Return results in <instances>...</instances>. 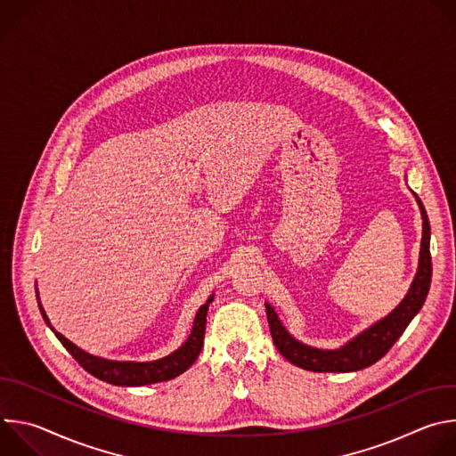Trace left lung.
I'll use <instances>...</instances> for the list:
<instances>
[{
	"instance_id": "1",
	"label": "left lung",
	"mask_w": 456,
	"mask_h": 456,
	"mask_svg": "<svg viewBox=\"0 0 456 456\" xmlns=\"http://www.w3.org/2000/svg\"><path fill=\"white\" fill-rule=\"evenodd\" d=\"M415 194V192H413ZM417 204L422 215V241H420V257L415 280L406 294V297L380 321L373 322L370 329L361 332L357 338L343 345L336 350H319L294 339L287 329L278 319L274 308L265 303L269 329L273 334V341L280 354L290 361L294 366H299L308 371H357L371 366L380 357L387 354V350L395 345V341L403 336L411 319L422 308L426 296L429 292L431 283V254H429V238L431 227L426 215V209L420 199L415 194Z\"/></svg>"
}]
</instances>
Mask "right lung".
<instances>
[{
  "label": "right lung",
  "instance_id": "right-lung-1",
  "mask_svg": "<svg viewBox=\"0 0 456 456\" xmlns=\"http://www.w3.org/2000/svg\"><path fill=\"white\" fill-rule=\"evenodd\" d=\"M215 296H211L206 305H202L194 315V322H192V330L191 336L187 338V341L175 350L173 354L151 361V362H134V361H110V359H101L95 355L86 354L85 350H81L79 346H76L74 343H70L67 338L61 336L59 332H55L52 329V324L39 303V310L41 315L45 319V322L52 329V332L55 334V338L62 343V346L67 348L72 357L94 377L115 384V386H144V384H155V382H164L169 379H175L176 375L183 373L197 357L202 352L204 346V336H206V317H208V310H209V303L213 301Z\"/></svg>",
  "mask_w": 456,
  "mask_h": 456
}]
</instances>
